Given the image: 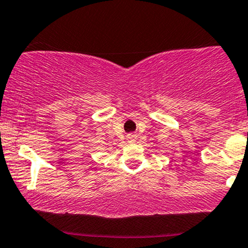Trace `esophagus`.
<instances>
[{
  "label": "esophagus",
  "mask_w": 248,
  "mask_h": 248,
  "mask_svg": "<svg viewBox=\"0 0 248 248\" xmlns=\"http://www.w3.org/2000/svg\"><path fill=\"white\" fill-rule=\"evenodd\" d=\"M127 139H129V141L131 142V141H135V139H136V136H135L134 134H130V135H129V137H127Z\"/></svg>",
  "instance_id": "34e87169"
}]
</instances>
